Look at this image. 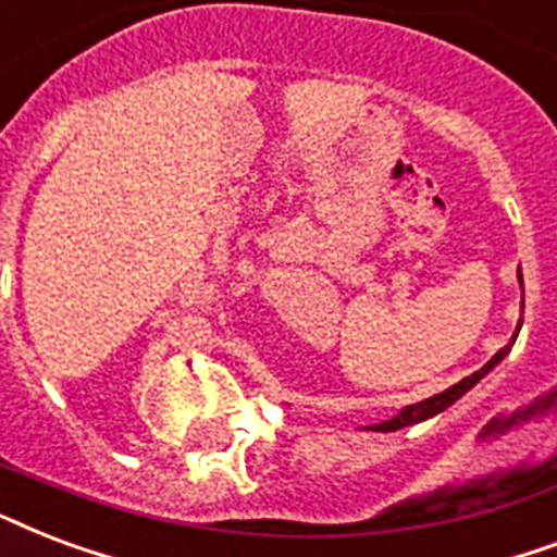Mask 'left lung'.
<instances>
[{
  "label": "left lung",
  "mask_w": 557,
  "mask_h": 557,
  "mask_svg": "<svg viewBox=\"0 0 557 557\" xmlns=\"http://www.w3.org/2000/svg\"><path fill=\"white\" fill-rule=\"evenodd\" d=\"M517 280H520V288H523V274H520V269H517ZM520 326H523V324H517V333H520ZM517 333L511 335V345L517 342ZM511 345H505L503 350H499V354H496L491 362L482 364L476 373H470V376H465V380L456 382V385H449L447 392L435 394V397H426V400L414 403V406H406V409L397 411L394 418L382 420V423H371L368 430H373V432H397V430H403V426H414V423H423V420L435 418V414H441L444 409H449L453 403L461 400V397H465V394L470 392V388H473L479 380H485L487 373L494 371L496 364L503 362L505 356L511 354Z\"/></svg>",
  "instance_id": "1"
}]
</instances>
